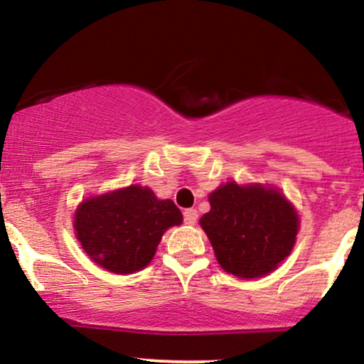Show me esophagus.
<instances>
[{
  "label": "esophagus",
  "instance_id": "34e87169",
  "mask_svg": "<svg viewBox=\"0 0 364 364\" xmlns=\"http://www.w3.org/2000/svg\"><path fill=\"white\" fill-rule=\"evenodd\" d=\"M183 222H186L187 225H194V223L198 222V211H196L194 208H189V210L183 211Z\"/></svg>",
  "mask_w": 364,
  "mask_h": 364
}]
</instances>
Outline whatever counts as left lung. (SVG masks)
<instances>
[{
    "mask_svg": "<svg viewBox=\"0 0 364 364\" xmlns=\"http://www.w3.org/2000/svg\"><path fill=\"white\" fill-rule=\"evenodd\" d=\"M210 206L199 223L225 272L258 279L291 255L299 216L275 187L227 182L210 194Z\"/></svg>",
    "mask_w": 364,
    "mask_h": 364,
    "instance_id": "1",
    "label": "left lung"
}]
</instances>
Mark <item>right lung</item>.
I'll return each instance as SVG.
<instances>
[{
    "label": "right lung",
    "mask_w": 364,
    "mask_h": 364,
    "mask_svg": "<svg viewBox=\"0 0 364 364\" xmlns=\"http://www.w3.org/2000/svg\"><path fill=\"white\" fill-rule=\"evenodd\" d=\"M181 223L182 213L171 199H158L149 187L129 186L80 203L73 228L94 263L124 275L148 267L166 228Z\"/></svg>",
    "instance_id": "1"
}]
</instances>
